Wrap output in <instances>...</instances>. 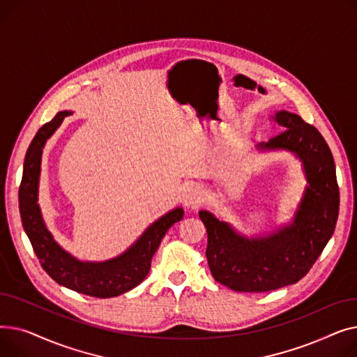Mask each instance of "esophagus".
<instances>
[{
  "instance_id": "34e87169",
  "label": "esophagus",
  "mask_w": 357,
  "mask_h": 357,
  "mask_svg": "<svg viewBox=\"0 0 357 357\" xmlns=\"http://www.w3.org/2000/svg\"><path fill=\"white\" fill-rule=\"evenodd\" d=\"M204 201V191L199 185L192 183L183 192V204L186 207L197 208L198 205Z\"/></svg>"
}]
</instances>
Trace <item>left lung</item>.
<instances>
[{
    "label": "left lung",
    "mask_w": 357,
    "mask_h": 357,
    "mask_svg": "<svg viewBox=\"0 0 357 357\" xmlns=\"http://www.w3.org/2000/svg\"><path fill=\"white\" fill-rule=\"evenodd\" d=\"M282 133L261 149H289L301 158L308 186L292 226L269 237L248 240L207 211L208 266L217 282L238 292H268L296 284L320 257L339 218L340 192L331 150L312 124L288 111L271 117Z\"/></svg>",
    "instance_id": "8db88e82"
}]
</instances>
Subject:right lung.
I'll list each match as a JSON object with an SVG mask.
<instances>
[{
	"label": "right lung",
	"instance_id": "obj_1",
	"mask_svg": "<svg viewBox=\"0 0 357 357\" xmlns=\"http://www.w3.org/2000/svg\"><path fill=\"white\" fill-rule=\"evenodd\" d=\"M66 116H69L68 111H61L49 123L43 124L27 149L23 178L18 190L22 222L42 268L59 285L96 298L117 296L143 282L162 238L183 217V210L176 208L167 213L144 231L133 248L120 257L102 264H84L61 249L42 220L37 205V185L42 149Z\"/></svg>",
	"mask_w": 357,
	"mask_h": 357
}]
</instances>
